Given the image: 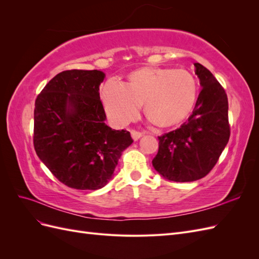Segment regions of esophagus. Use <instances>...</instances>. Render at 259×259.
Here are the masks:
<instances>
[{
	"label": "esophagus",
	"instance_id": "34e87169",
	"mask_svg": "<svg viewBox=\"0 0 259 259\" xmlns=\"http://www.w3.org/2000/svg\"><path fill=\"white\" fill-rule=\"evenodd\" d=\"M131 135H132L133 139H134V140H138L140 137L143 136V133H142V132H138V131H136V130H132V131H131Z\"/></svg>",
	"mask_w": 259,
	"mask_h": 259
}]
</instances>
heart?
Masks as SVG:
<instances>
[{
  "label": "heart",
  "instance_id": "b5f03b06",
  "mask_svg": "<svg viewBox=\"0 0 259 259\" xmlns=\"http://www.w3.org/2000/svg\"><path fill=\"white\" fill-rule=\"evenodd\" d=\"M198 97V83L187 70L145 67L128 74L127 82L109 81L101 91L106 112L120 125L137 115L140 105L155 125L168 127L190 114Z\"/></svg>",
  "mask_w": 259,
  "mask_h": 259
}]
</instances>
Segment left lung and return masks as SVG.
Masks as SVG:
<instances>
[{
	"label": "left lung",
	"instance_id": "8db88e82",
	"mask_svg": "<svg viewBox=\"0 0 259 259\" xmlns=\"http://www.w3.org/2000/svg\"><path fill=\"white\" fill-rule=\"evenodd\" d=\"M202 90L192 114L179 128L159 136L154 169L171 182H194L213 169L230 137L228 98L216 77L195 62Z\"/></svg>",
	"mask_w": 259,
	"mask_h": 259
}]
</instances>
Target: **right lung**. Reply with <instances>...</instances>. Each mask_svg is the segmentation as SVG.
<instances>
[{"instance_id":"obj_1","label":"right lung","mask_w":259,"mask_h":259,"mask_svg":"<svg viewBox=\"0 0 259 259\" xmlns=\"http://www.w3.org/2000/svg\"><path fill=\"white\" fill-rule=\"evenodd\" d=\"M104 79L99 70H67L54 76L35 99V152L60 183L73 189L105 187L133 143L130 132L105 123L99 96Z\"/></svg>"}]
</instances>
